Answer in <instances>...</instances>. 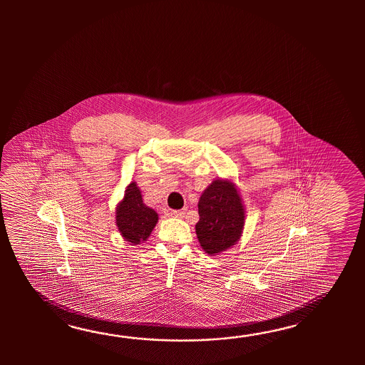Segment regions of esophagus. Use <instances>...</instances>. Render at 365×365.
<instances>
[{
	"instance_id": "esophagus-1",
	"label": "esophagus",
	"mask_w": 365,
	"mask_h": 365,
	"mask_svg": "<svg viewBox=\"0 0 365 365\" xmlns=\"http://www.w3.org/2000/svg\"><path fill=\"white\" fill-rule=\"evenodd\" d=\"M184 211L182 210H171V212H170V215L173 217H184Z\"/></svg>"
}]
</instances>
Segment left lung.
Wrapping results in <instances>:
<instances>
[{"label": "left lung", "mask_w": 365, "mask_h": 365, "mask_svg": "<svg viewBox=\"0 0 365 365\" xmlns=\"http://www.w3.org/2000/svg\"><path fill=\"white\" fill-rule=\"evenodd\" d=\"M198 214L195 233L210 256L225 252L240 240L245 211L232 181L214 180L202 193Z\"/></svg>", "instance_id": "1"}]
</instances>
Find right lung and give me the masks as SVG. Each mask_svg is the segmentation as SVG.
<instances>
[{"mask_svg":"<svg viewBox=\"0 0 365 365\" xmlns=\"http://www.w3.org/2000/svg\"><path fill=\"white\" fill-rule=\"evenodd\" d=\"M158 214L142 200L140 187L133 181L126 186L123 201L117 205L116 225L121 236L133 245L146 241L158 223Z\"/></svg>","mask_w":365,"mask_h":365,"instance_id":"right-lung-1","label":"right lung"}]
</instances>
